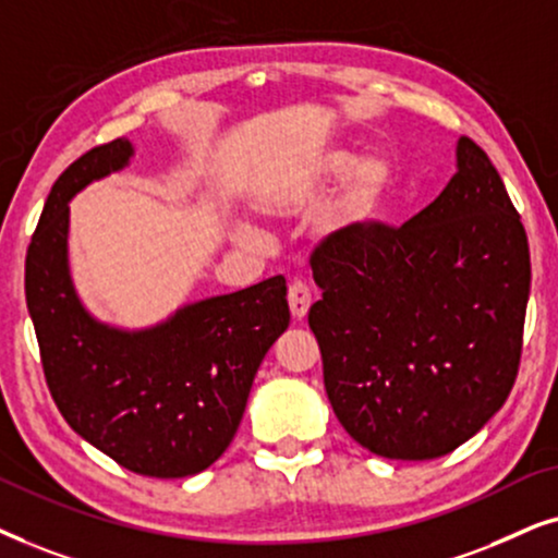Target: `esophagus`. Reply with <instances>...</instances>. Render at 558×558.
<instances>
[{"label": "esophagus", "mask_w": 558, "mask_h": 558, "mask_svg": "<svg viewBox=\"0 0 558 558\" xmlns=\"http://www.w3.org/2000/svg\"><path fill=\"white\" fill-rule=\"evenodd\" d=\"M311 286L306 280H293L291 288H288V306H291V314L295 322H303L311 308Z\"/></svg>", "instance_id": "esophagus-1"}]
</instances>
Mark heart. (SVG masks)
I'll use <instances>...</instances> for the list:
<instances>
[{"label":"heart","mask_w":558,"mask_h":558,"mask_svg":"<svg viewBox=\"0 0 558 558\" xmlns=\"http://www.w3.org/2000/svg\"><path fill=\"white\" fill-rule=\"evenodd\" d=\"M354 162V153L349 150H326L324 155L308 166V175L318 178V181H331V178L344 175ZM392 191V166L385 158H365L360 160L349 173L344 191H341L339 202V221L341 225H362V221L373 219L377 211L383 209V204L388 202ZM240 240L255 242L259 232L257 227L242 221L236 227Z\"/></svg>","instance_id":"b5f03b06"}]
</instances>
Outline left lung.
Listing matches in <instances>:
<instances>
[{
  "instance_id": "left-lung-1",
  "label": "left lung",
  "mask_w": 558,
  "mask_h": 558,
  "mask_svg": "<svg viewBox=\"0 0 558 558\" xmlns=\"http://www.w3.org/2000/svg\"><path fill=\"white\" fill-rule=\"evenodd\" d=\"M324 388L352 439L423 462L472 439L508 400L531 252L500 173L470 137L457 173L403 227H344L311 252Z\"/></svg>"
}]
</instances>
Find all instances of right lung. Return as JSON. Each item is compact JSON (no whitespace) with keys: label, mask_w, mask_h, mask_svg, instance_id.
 Listing matches in <instances>:
<instances>
[{"label":"right lung","mask_w":558,"mask_h":558,"mask_svg":"<svg viewBox=\"0 0 558 558\" xmlns=\"http://www.w3.org/2000/svg\"><path fill=\"white\" fill-rule=\"evenodd\" d=\"M130 158V140H111L53 183L27 247L25 299L69 426L124 470L178 480L204 472L232 444L259 362L291 322L288 288L275 275L143 331L96 322L71 283L69 202Z\"/></svg>","instance_id":"right-lung-1"}]
</instances>
